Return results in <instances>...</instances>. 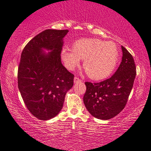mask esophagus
<instances>
[{"label": "esophagus", "mask_w": 151, "mask_h": 151, "mask_svg": "<svg viewBox=\"0 0 151 151\" xmlns=\"http://www.w3.org/2000/svg\"><path fill=\"white\" fill-rule=\"evenodd\" d=\"M82 82V80H81L80 79H79L78 77L74 78V83H78V82Z\"/></svg>", "instance_id": "obj_1"}]
</instances>
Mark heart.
Here are the masks:
<instances>
[{"label":"heart","mask_w":151,"mask_h":151,"mask_svg":"<svg viewBox=\"0 0 151 151\" xmlns=\"http://www.w3.org/2000/svg\"><path fill=\"white\" fill-rule=\"evenodd\" d=\"M65 65L69 70L79 66L80 59L88 76L94 80L107 78L119 60V50L113 42L98 38H83L73 43L72 49L63 47L61 52Z\"/></svg>","instance_id":"b5f03b06"}]
</instances>
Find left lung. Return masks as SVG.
I'll use <instances>...</instances> for the list:
<instances>
[{
    "label": "left lung",
    "instance_id": "1",
    "mask_svg": "<svg viewBox=\"0 0 151 151\" xmlns=\"http://www.w3.org/2000/svg\"><path fill=\"white\" fill-rule=\"evenodd\" d=\"M122 60L116 72L103 82H85L83 103L93 117L108 120L119 114L126 106L133 87L136 71L133 57L122 46Z\"/></svg>",
    "mask_w": 151,
    "mask_h": 151
}]
</instances>
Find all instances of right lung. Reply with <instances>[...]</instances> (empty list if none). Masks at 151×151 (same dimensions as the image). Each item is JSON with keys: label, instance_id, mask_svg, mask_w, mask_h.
I'll use <instances>...</instances> for the list:
<instances>
[{"label": "right lung", "instance_id": "right-lung-1", "mask_svg": "<svg viewBox=\"0 0 151 151\" xmlns=\"http://www.w3.org/2000/svg\"><path fill=\"white\" fill-rule=\"evenodd\" d=\"M68 32L46 29L27 44L21 55L18 88L27 109L40 120L59 114L67 92L73 85L74 76L63 65L61 59Z\"/></svg>", "mask_w": 151, "mask_h": 151}]
</instances>
